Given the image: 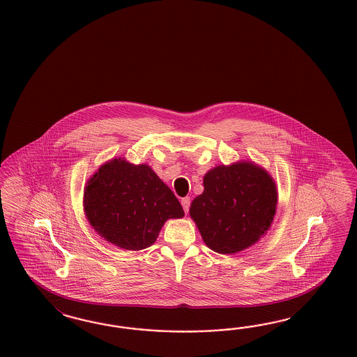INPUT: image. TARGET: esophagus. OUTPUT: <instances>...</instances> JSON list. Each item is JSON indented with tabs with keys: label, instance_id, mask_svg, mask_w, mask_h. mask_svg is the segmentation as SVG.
<instances>
[{
	"label": "esophagus",
	"instance_id": "esophagus-1",
	"mask_svg": "<svg viewBox=\"0 0 357 357\" xmlns=\"http://www.w3.org/2000/svg\"><path fill=\"white\" fill-rule=\"evenodd\" d=\"M181 203H182V207H183L185 213H187V212H188V208H190V203H191L190 197H183V199L181 200Z\"/></svg>",
	"mask_w": 357,
	"mask_h": 357
}]
</instances>
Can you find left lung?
Masks as SVG:
<instances>
[{
  "label": "left lung",
  "mask_w": 357,
  "mask_h": 357,
  "mask_svg": "<svg viewBox=\"0 0 357 357\" xmlns=\"http://www.w3.org/2000/svg\"><path fill=\"white\" fill-rule=\"evenodd\" d=\"M190 216L203 241L220 255L256 244L271 228L277 209V187L268 172L252 162L216 166L203 179Z\"/></svg>",
  "instance_id": "obj_1"
}]
</instances>
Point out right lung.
<instances>
[{
    "instance_id": "add662e5",
    "label": "right lung",
    "mask_w": 357,
    "mask_h": 357,
    "mask_svg": "<svg viewBox=\"0 0 357 357\" xmlns=\"http://www.w3.org/2000/svg\"><path fill=\"white\" fill-rule=\"evenodd\" d=\"M84 211L93 229L126 250L153 245L169 219L185 216L179 200L148 165L113 158L86 182Z\"/></svg>"
}]
</instances>
